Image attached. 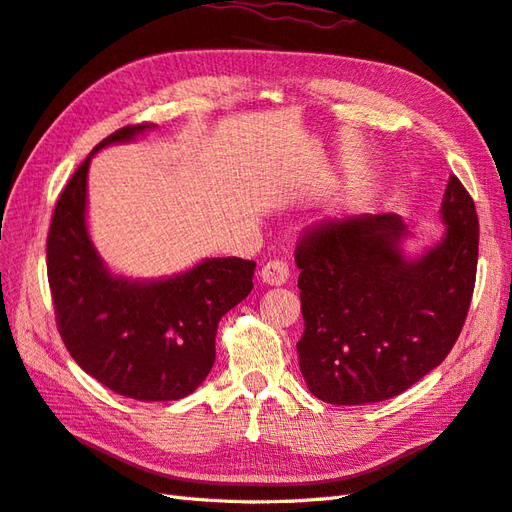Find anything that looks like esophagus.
I'll use <instances>...</instances> for the list:
<instances>
[{
  "mask_svg": "<svg viewBox=\"0 0 512 512\" xmlns=\"http://www.w3.org/2000/svg\"><path fill=\"white\" fill-rule=\"evenodd\" d=\"M288 275L290 271L284 260H269L260 271V280L271 286H282L288 280Z\"/></svg>",
  "mask_w": 512,
  "mask_h": 512,
  "instance_id": "1",
  "label": "esophagus"
}]
</instances>
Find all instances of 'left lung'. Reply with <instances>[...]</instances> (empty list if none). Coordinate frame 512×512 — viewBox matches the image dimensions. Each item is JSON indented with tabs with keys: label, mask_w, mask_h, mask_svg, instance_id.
<instances>
[{
	"label": "left lung",
	"mask_w": 512,
	"mask_h": 512,
	"mask_svg": "<svg viewBox=\"0 0 512 512\" xmlns=\"http://www.w3.org/2000/svg\"><path fill=\"white\" fill-rule=\"evenodd\" d=\"M444 239L418 260L395 213L352 215L305 228L297 260L307 389L333 406L391 399L436 369L466 322L478 262L474 200L451 175Z\"/></svg>",
	"instance_id": "1"
}]
</instances>
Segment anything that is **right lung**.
I'll list each match as a JSON object with an SVG mask.
<instances>
[{"label":"right lung","mask_w":512,"mask_h":512,"mask_svg":"<svg viewBox=\"0 0 512 512\" xmlns=\"http://www.w3.org/2000/svg\"><path fill=\"white\" fill-rule=\"evenodd\" d=\"M151 128L156 123L113 132L74 170L53 211L46 273L59 335L81 369L123 397L173 401L207 378L218 324L252 292L256 262L207 258L158 282L108 273L85 224L89 162L98 149Z\"/></svg>","instance_id":"obj_1"}]
</instances>
